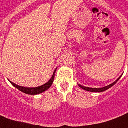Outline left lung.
I'll use <instances>...</instances> for the list:
<instances>
[{
	"label": "left lung",
	"instance_id": "obj_1",
	"mask_svg": "<svg viewBox=\"0 0 128 128\" xmlns=\"http://www.w3.org/2000/svg\"><path fill=\"white\" fill-rule=\"evenodd\" d=\"M122 76V75L120 76L116 80H115L114 82H112V84H109L108 86H105L104 87H101V88H92V87H87V86H82L81 85V84H78V86H79L80 88H82V89L84 90H86V91H88V92H104V91H106L107 89H110V87H112V86L114 85L117 82V81L118 80L120 79V77Z\"/></svg>",
	"mask_w": 128,
	"mask_h": 128
}]
</instances>
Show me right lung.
Masks as SVG:
<instances>
[{
  "label": "right lung",
  "instance_id": "1",
  "mask_svg": "<svg viewBox=\"0 0 128 128\" xmlns=\"http://www.w3.org/2000/svg\"><path fill=\"white\" fill-rule=\"evenodd\" d=\"M56 69H57V68H56L55 69V70H54L53 74H52V77L50 78V79L47 82L45 83V84H44L42 85L36 86V87H26V86H22L17 85L16 84L12 82H11V81L9 80H8L10 82V83H11L12 85L14 86H15L16 89H18L20 92H24V93L26 94L36 95V94H41V93H42V92H45V91H46L47 89H48L50 87V86L52 85V84L53 82V80H54L55 73V71H56Z\"/></svg>",
  "mask_w": 128,
  "mask_h": 128
}]
</instances>
